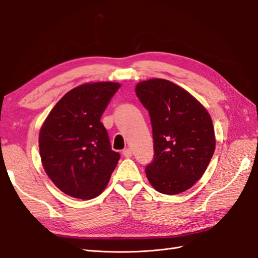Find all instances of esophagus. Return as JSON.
<instances>
[{"label":"esophagus","instance_id":"obj_1","mask_svg":"<svg viewBox=\"0 0 258 258\" xmlns=\"http://www.w3.org/2000/svg\"><path fill=\"white\" fill-rule=\"evenodd\" d=\"M122 154H123V156H124V157H126V158H130L131 156H132L131 148H126V150H123Z\"/></svg>","mask_w":258,"mask_h":258}]
</instances>
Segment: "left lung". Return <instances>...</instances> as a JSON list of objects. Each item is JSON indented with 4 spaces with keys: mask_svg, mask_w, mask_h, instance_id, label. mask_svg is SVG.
Masks as SVG:
<instances>
[{
    "mask_svg": "<svg viewBox=\"0 0 258 258\" xmlns=\"http://www.w3.org/2000/svg\"><path fill=\"white\" fill-rule=\"evenodd\" d=\"M136 93L153 128L154 160L146 166L147 179L165 195L189 189L204 175L215 150L210 114L188 91L167 80L140 82Z\"/></svg>",
    "mask_w": 258,
    "mask_h": 258,
    "instance_id": "8db88e82",
    "label": "left lung"
}]
</instances>
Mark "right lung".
I'll return each mask as SVG.
<instances>
[{
  "label": "right lung",
  "instance_id": "obj_1",
  "mask_svg": "<svg viewBox=\"0 0 258 258\" xmlns=\"http://www.w3.org/2000/svg\"><path fill=\"white\" fill-rule=\"evenodd\" d=\"M120 84L87 83L67 92L40 130L46 174L68 196L89 200L104 190L120 155L112 151L101 116Z\"/></svg>",
  "mask_w": 258,
  "mask_h": 258
}]
</instances>
